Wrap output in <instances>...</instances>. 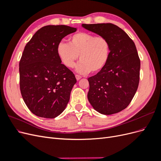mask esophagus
<instances>
[{
  "instance_id": "1",
  "label": "esophagus",
  "mask_w": 161,
  "mask_h": 161,
  "mask_svg": "<svg viewBox=\"0 0 161 161\" xmlns=\"http://www.w3.org/2000/svg\"><path fill=\"white\" fill-rule=\"evenodd\" d=\"M75 76H76V79L77 80H79L81 79V78H82L81 76H80V75H76Z\"/></svg>"
}]
</instances>
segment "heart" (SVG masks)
I'll return each instance as SVG.
<instances>
[{
  "label": "heart",
  "mask_w": 161,
  "mask_h": 161,
  "mask_svg": "<svg viewBox=\"0 0 161 161\" xmlns=\"http://www.w3.org/2000/svg\"><path fill=\"white\" fill-rule=\"evenodd\" d=\"M57 54L61 62L67 68H73L79 58L80 61L76 70L80 74L91 71L97 73L108 64L111 53V45L104 36L79 32L69 38V43L60 42L57 46Z\"/></svg>",
  "instance_id": "b5f03b06"
}]
</instances>
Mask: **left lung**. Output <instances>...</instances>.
Listing matches in <instances>:
<instances>
[{
  "instance_id": "obj_1",
  "label": "left lung",
  "mask_w": 161,
  "mask_h": 161,
  "mask_svg": "<svg viewBox=\"0 0 161 161\" xmlns=\"http://www.w3.org/2000/svg\"><path fill=\"white\" fill-rule=\"evenodd\" d=\"M82 26L105 37L111 45L108 64L88 79L89 103L101 114L118 113L129 105L138 89L140 60L135 43L114 24H82Z\"/></svg>"
}]
</instances>
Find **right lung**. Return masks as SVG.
<instances>
[{"mask_svg":"<svg viewBox=\"0 0 161 161\" xmlns=\"http://www.w3.org/2000/svg\"><path fill=\"white\" fill-rule=\"evenodd\" d=\"M76 31L64 25H46L29 42L19 62V84L22 97L33 114L55 118L70 100L76 79L73 72L61 64L57 46L62 39Z\"/></svg>","mask_w":161,"mask_h":161,"instance_id":"obj_1","label":"right lung"}]
</instances>
